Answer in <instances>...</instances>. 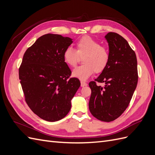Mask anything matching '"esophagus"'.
I'll return each instance as SVG.
<instances>
[{
    "instance_id": "esophagus-1",
    "label": "esophagus",
    "mask_w": 155,
    "mask_h": 155,
    "mask_svg": "<svg viewBox=\"0 0 155 155\" xmlns=\"http://www.w3.org/2000/svg\"><path fill=\"white\" fill-rule=\"evenodd\" d=\"M87 83H85V81H81V87H85V86H87Z\"/></svg>"
}]
</instances>
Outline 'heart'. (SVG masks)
I'll return each instance as SVG.
<instances>
[{"label": "heart", "mask_w": 155, "mask_h": 155, "mask_svg": "<svg viewBox=\"0 0 155 155\" xmlns=\"http://www.w3.org/2000/svg\"><path fill=\"white\" fill-rule=\"evenodd\" d=\"M76 49L68 47L63 52V60L70 67H75L83 58L84 63L72 72V76L85 81L94 73L100 74L109 61V53L104 46L92 37L85 36L76 44Z\"/></svg>", "instance_id": "1"}]
</instances>
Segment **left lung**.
<instances>
[{"label": "left lung", "instance_id": "obj_1", "mask_svg": "<svg viewBox=\"0 0 155 155\" xmlns=\"http://www.w3.org/2000/svg\"><path fill=\"white\" fill-rule=\"evenodd\" d=\"M109 48V61L94 81L89 83V110L97 120L118 118L127 108L138 83L137 59L134 51L122 36L109 32L105 36ZM104 82L105 87L97 86Z\"/></svg>", "mask_w": 155, "mask_h": 155}]
</instances>
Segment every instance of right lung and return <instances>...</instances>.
<instances>
[{"label": "right lung", "mask_w": 155, "mask_h": 155, "mask_svg": "<svg viewBox=\"0 0 155 155\" xmlns=\"http://www.w3.org/2000/svg\"><path fill=\"white\" fill-rule=\"evenodd\" d=\"M72 39L58 34L40 37L26 50L18 70L25 101L41 119L56 121L66 116L80 87L63 60Z\"/></svg>", "instance_id": "1"}]
</instances>
